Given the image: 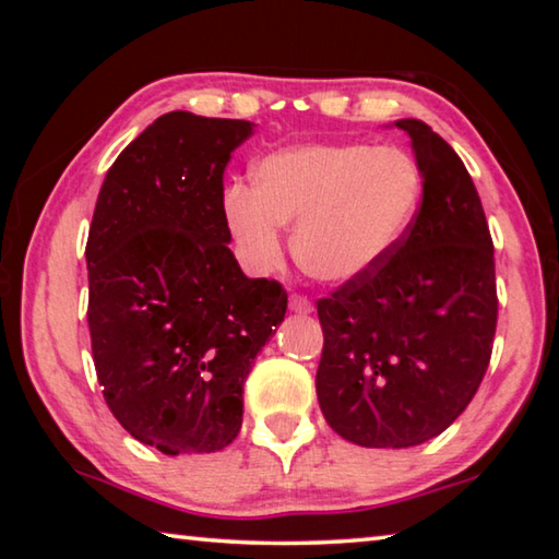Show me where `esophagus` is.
Segmentation results:
<instances>
[{
	"label": "esophagus",
	"mask_w": 559,
	"mask_h": 559,
	"mask_svg": "<svg viewBox=\"0 0 559 559\" xmlns=\"http://www.w3.org/2000/svg\"><path fill=\"white\" fill-rule=\"evenodd\" d=\"M288 308L293 310V313H298V316H308V313H313V302H310L306 296H290V300H288Z\"/></svg>",
	"instance_id": "obj_1"
}]
</instances>
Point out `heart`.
Here are the masks:
<instances>
[{
    "label": "heart",
    "instance_id": "b5f03b06",
    "mask_svg": "<svg viewBox=\"0 0 559 559\" xmlns=\"http://www.w3.org/2000/svg\"><path fill=\"white\" fill-rule=\"evenodd\" d=\"M424 177L400 147L306 143L273 150L253 167V187L224 192V222L246 266L276 269L281 226L293 253L316 281H362L392 257L416 219Z\"/></svg>",
    "mask_w": 559,
    "mask_h": 559
}]
</instances>
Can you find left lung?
Segmentation results:
<instances>
[{"label":"left lung","mask_w":559,"mask_h":559,"mask_svg":"<svg viewBox=\"0 0 559 559\" xmlns=\"http://www.w3.org/2000/svg\"><path fill=\"white\" fill-rule=\"evenodd\" d=\"M394 126L424 177L416 219L380 269L318 300L320 409L367 449L449 429L484 380L498 320L493 241L466 165L427 122Z\"/></svg>","instance_id":"8db88e82"}]
</instances>
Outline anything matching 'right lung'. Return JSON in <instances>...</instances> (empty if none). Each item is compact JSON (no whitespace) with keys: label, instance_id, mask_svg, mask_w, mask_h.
I'll use <instances>...</instances> for the list:
<instances>
[{"label":"right lung","instance_id":"1","mask_svg":"<svg viewBox=\"0 0 559 559\" xmlns=\"http://www.w3.org/2000/svg\"><path fill=\"white\" fill-rule=\"evenodd\" d=\"M249 120L159 116L122 150L93 212L88 328L110 412L167 456L239 437L253 357L286 318L281 283L243 276L224 169Z\"/></svg>","mask_w":559,"mask_h":559}]
</instances>
